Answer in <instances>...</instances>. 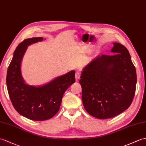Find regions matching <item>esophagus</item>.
I'll use <instances>...</instances> for the list:
<instances>
[{
    "mask_svg": "<svg viewBox=\"0 0 146 146\" xmlns=\"http://www.w3.org/2000/svg\"><path fill=\"white\" fill-rule=\"evenodd\" d=\"M80 78V74L78 72H76L75 74V79H76V80H78Z\"/></svg>",
    "mask_w": 146,
    "mask_h": 146,
    "instance_id": "obj_1",
    "label": "esophagus"
}]
</instances>
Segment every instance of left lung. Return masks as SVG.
<instances>
[{"instance_id":"left-lung-1","label":"left lung","mask_w":146,"mask_h":146,"mask_svg":"<svg viewBox=\"0 0 146 146\" xmlns=\"http://www.w3.org/2000/svg\"><path fill=\"white\" fill-rule=\"evenodd\" d=\"M112 55H98L83 69L80 83L84 109L98 119L117 116L130 106L137 76L127 49L113 43Z\"/></svg>"}]
</instances>
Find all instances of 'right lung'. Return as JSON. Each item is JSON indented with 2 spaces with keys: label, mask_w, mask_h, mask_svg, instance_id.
<instances>
[{
  "label": "right lung",
  "mask_w": 146,
  "mask_h": 146,
  "mask_svg": "<svg viewBox=\"0 0 146 146\" xmlns=\"http://www.w3.org/2000/svg\"><path fill=\"white\" fill-rule=\"evenodd\" d=\"M43 40L34 37L23 40L17 47L7 73L9 95L18 113L33 121L50 119L60 110L66 90L75 82V71L72 70L41 86L25 83L21 72V63L27 47Z\"/></svg>",
  "instance_id": "obj_1"
}]
</instances>
